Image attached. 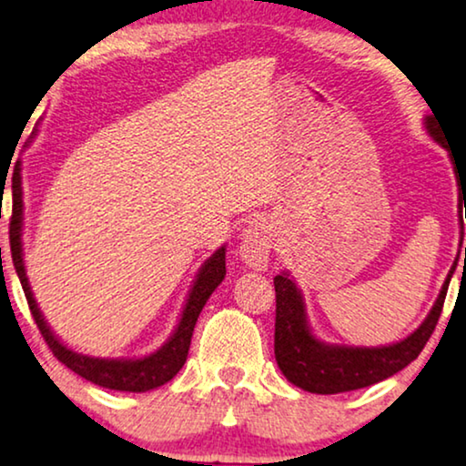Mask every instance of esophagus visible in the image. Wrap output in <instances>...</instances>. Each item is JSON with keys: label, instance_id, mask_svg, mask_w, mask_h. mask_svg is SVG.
<instances>
[{"label": "esophagus", "instance_id": "34e87169", "mask_svg": "<svg viewBox=\"0 0 466 466\" xmlns=\"http://www.w3.org/2000/svg\"><path fill=\"white\" fill-rule=\"evenodd\" d=\"M273 244V227L267 220H254L244 228V235H241V258L246 260V265L250 269L260 271L267 265V258H269Z\"/></svg>", "mask_w": 466, "mask_h": 466}]
</instances>
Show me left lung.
Segmentation results:
<instances>
[{"instance_id": "obj_1", "label": "left lung", "mask_w": 466, "mask_h": 466, "mask_svg": "<svg viewBox=\"0 0 466 466\" xmlns=\"http://www.w3.org/2000/svg\"><path fill=\"white\" fill-rule=\"evenodd\" d=\"M426 129L439 144L448 148L437 116H426ZM458 187H461V201L466 203V177H461ZM454 269L456 263L445 278L443 289L426 320L407 339L384 348L329 346V343L318 341L308 327L303 297L297 290L295 282L289 278V273L276 276L273 278V286H276V343H273V350H276L279 371L295 386L316 394L359 390V388L378 384V381L399 373L400 369L418 359L426 341L431 339L439 316H441Z\"/></svg>"}]
</instances>
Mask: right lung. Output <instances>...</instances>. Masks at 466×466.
<instances>
[{
  "instance_id": "1",
  "label": "right lung",
  "mask_w": 466,
  "mask_h": 466,
  "mask_svg": "<svg viewBox=\"0 0 466 466\" xmlns=\"http://www.w3.org/2000/svg\"><path fill=\"white\" fill-rule=\"evenodd\" d=\"M23 187H21V161L15 165V174H12V218H10V252H12V263L21 279V286L27 297L31 316L40 329L44 341L48 343V348L53 350V354L59 359L67 369H72L74 373H78L80 378H85L93 384L101 388H110V390H123V392H146L152 388H158L167 384L171 378H176V373L180 371L184 362H187L188 348H190V337H193L197 318H199L203 305L209 299V295L218 289V284L225 279L227 267H225V246L218 248L206 263H203L199 276L195 279L193 290L184 305L182 318L177 322L174 335L169 337V341L165 343L161 350H157L155 354L144 356L137 360H107V359H93V356H85L74 352L63 346L56 339L53 330L48 329V324L44 322V316L37 309V303L34 299V292L29 289L27 273H25L23 263Z\"/></svg>"
}]
</instances>
